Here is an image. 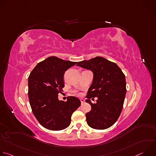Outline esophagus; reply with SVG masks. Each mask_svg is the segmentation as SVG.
Masks as SVG:
<instances>
[{"label": "esophagus", "mask_w": 156, "mask_h": 156, "mask_svg": "<svg viewBox=\"0 0 156 156\" xmlns=\"http://www.w3.org/2000/svg\"><path fill=\"white\" fill-rule=\"evenodd\" d=\"M80 101H81V104H84V99H80Z\"/></svg>", "instance_id": "34e87169"}]
</instances>
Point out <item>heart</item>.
I'll use <instances>...</instances> for the list:
<instances>
[{
	"mask_svg": "<svg viewBox=\"0 0 156 156\" xmlns=\"http://www.w3.org/2000/svg\"><path fill=\"white\" fill-rule=\"evenodd\" d=\"M76 94H78V95H80V93H76Z\"/></svg>",
	"mask_w": 156,
	"mask_h": 156,
	"instance_id": "1",
	"label": "heart"
}]
</instances>
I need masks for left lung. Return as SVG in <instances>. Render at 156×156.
Here are the masks:
<instances>
[{"instance_id": "1", "label": "left lung", "mask_w": 156, "mask_h": 156, "mask_svg": "<svg viewBox=\"0 0 156 156\" xmlns=\"http://www.w3.org/2000/svg\"><path fill=\"white\" fill-rule=\"evenodd\" d=\"M76 65L91 70L93 81L87 91L86 102L91 110L86 114L87 125L96 129H105L118 120L126 92L125 76L119 66L102 57L77 63ZM97 97L96 104L90 99Z\"/></svg>"}]
</instances>
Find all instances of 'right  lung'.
<instances>
[{
    "instance_id": "obj_1",
    "label": "right lung",
    "mask_w": 156,
    "mask_h": 156,
    "mask_svg": "<svg viewBox=\"0 0 156 156\" xmlns=\"http://www.w3.org/2000/svg\"><path fill=\"white\" fill-rule=\"evenodd\" d=\"M76 63L52 56L38 63L30 73V104L34 117L46 129L60 131L67 128L72 114L81 105L74 96H69L66 101L58 99L65 86V72Z\"/></svg>"
}]
</instances>
